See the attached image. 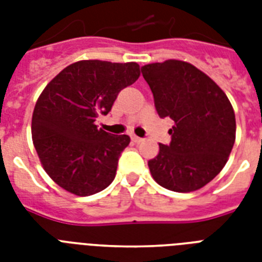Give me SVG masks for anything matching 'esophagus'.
<instances>
[{
    "label": "esophagus",
    "instance_id": "34e87169",
    "mask_svg": "<svg viewBox=\"0 0 262 262\" xmlns=\"http://www.w3.org/2000/svg\"><path fill=\"white\" fill-rule=\"evenodd\" d=\"M132 141H133V143H136V144H139V143H141V141H143V139H141V137H137V136H132Z\"/></svg>",
    "mask_w": 262,
    "mask_h": 262
}]
</instances>
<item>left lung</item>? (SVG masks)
Instances as JSON below:
<instances>
[{
  "mask_svg": "<svg viewBox=\"0 0 262 262\" xmlns=\"http://www.w3.org/2000/svg\"><path fill=\"white\" fill-rule=\"evenodd\" d=\"M141 73L160 118H170L171 141L159 144L148 162L152 177L168 190L187 193L211 182L227 163L235 141V114L217 84L191 63L168 59Z\"/></svg>",
  "mask_w": 262,
  "mask_h": 262,
  "instance_id": "8db88e82",
  "label": "left lung"
}]
</instances>
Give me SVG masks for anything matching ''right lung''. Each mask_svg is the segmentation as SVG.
<instances>
[{"instance_id": "right-lung-1", "label": "right lung", "mask_w": 262, "mask_h": 262, "mask_svg": "<svg viewBox=\"0 0 262 262\" xmlns=\"http://www.w3.org/2000/svg\"><path fill=\"white\" fill-rule=\"evenodd\" d=\"M139 76L136 62L88 59L65 68L43 90L32 114V141L45 171L62 189L91 195L114 181L130 137L98 129L95 121Z\"/></svg>"}]
</instances>
